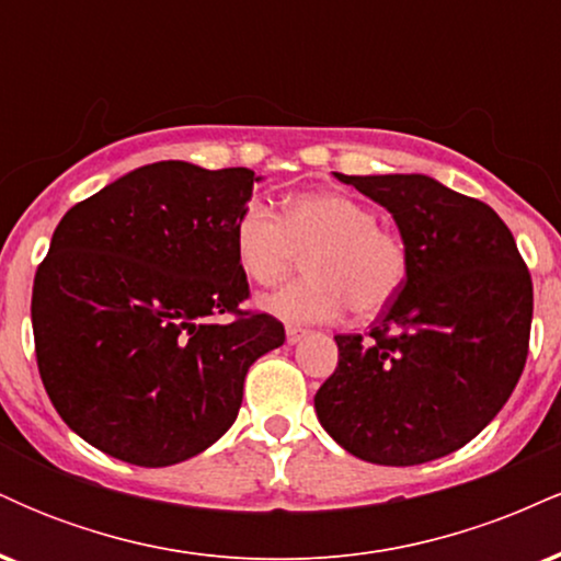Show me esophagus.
I'll use <instances>...</instances> for the list:
<instances>
[{"mask_svg": "<svg viewBox=\"0 0 561 561\" xmlns=\"http://www.w3.org/2000/svg\"><path fill=\"white\" fill-rule=\"evenodd\" d=\"M302 337H306V330H300V327H287V343L289 345L300 343Z\"/></svg>", "mask_w": 561, "mask_h": 561, "instance_id": "34e87169", "label": "esophagus"}]
</instances>
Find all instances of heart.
Here are the masks:
<instances>
[{"instance_id":"1","label":"heart","mask_w":561,"mask_h":561,"mask_svg":"<svg viewBox=\"0 0 561 561\" xmlns=\"http://www.w3.org/2000/svg\"><path fill=\"white\" fill-rule=\"evenodd\" d=\"M377 221L375 208L340 192H300L285 199L282 216L248 199L231 229L237 266L255 285H274L302 255L306 276L261 298L263 311L289 324H324L345 308L375 317L411 268L403 237Z\"/></svg>"}]
</instances>
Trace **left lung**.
<instances>
[{
  "label": "left lung",
  "mask_w": 561,
  "mask_h": 561,
  "mask_svg": "<svg viewBox=\"0 0 561 561\" xmlns=\"http://www.w3.org/2000/svg\"><path fill=\"white\" fill-rule=\"evenodd\" d=\"M385 205L411 268L369 337L334 334L337 369L313 405L321 427L371 465L414 467L467 446L517 388L533 279L491 205L422 173L345 176Z\"/></svg>",
  "instance_id": "8db88e82"
}]
</instances>
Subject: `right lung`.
<instances>
[{"mask_svg": "<svg viewBox=\"0 0 561 561\" xmlns=\"http://www.w3.org/2000/svg\"><path fill=\"white\" fill-rule=\"evenodd\" d=\"M253 182L160 160L57 224L31 298L36 364L62 422L102 454L169 467L214 446L250 364L285 343L279 319L240 308L231 229Z\"/></svg>", "mask_w": 561, "mask_h": 561, "instance_id": "right-lung-1", "label": "right lung"}]
</instances>
